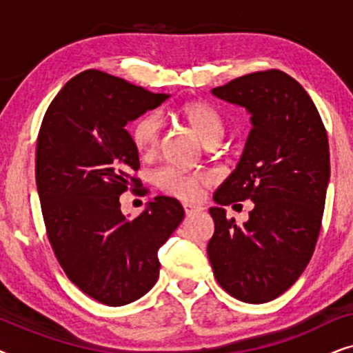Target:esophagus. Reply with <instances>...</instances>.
<instances>
[{
	"label": "esophagus",
	"mask_w": 353,
	"mask_h": 353,
	"mask_svg": "<svg viewBox=\"0 0 353 353\" xmlns=\"http://www.w3.org/2000/svg\"><path fill=\"white\" fill-rule=\"evenodd\" d=\"M183 209H185L186 215H191V214H194V212H197V210H202L201 207H197L194 204H188V202H185V204H183Z\"/></svg>",
	"instance_id": "obj_1"
}]
</instances>
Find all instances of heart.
I'll use <instances>...</instances> for the list:
<instances>
[{
    "mask_svg": "<svg viewBox=\"0 0 353 353\" xmlns=\"http://www.w3.org/2000/svg\"><path fill=\"white\" fill-rule=\"evenodd\" d=\"M175 117L185 123L207 148L216 146L225 137V122L212 105L202 101H191L175 110ZM130 137L137 151L144 157L156 156L161 144V125L154 115H143L133 123ZM156 185L168 196L181 201H197L202 190L210 185L207 173H186L165 167L156 173Z\"/></svg>",
    "mask_w": 353,
    "mask_h": 353,
    "instance_id": "1",
    "label": "heart"
}]
</instances>
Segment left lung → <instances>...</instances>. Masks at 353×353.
Segmentation results:
<instances>
[{
	"label": "left lung",
	"mask_w": 353,
	"mask_h": 353,
	"mask_svg": "<svg viewBox=\"0 0 353 353\" xmlns=\"http://www.w3.org/2000/svg\"><path fill=\"white\" fill-rule=\"evenodd\" d=\"M212 94L248 110L252 128L214 194L207 254L230 296L265 303L297 281L315 250L330 183L327 134L307 91L281 70L239 77ZM245 199L254 209L238 227L223 205Z\"/></svg>",
	"instance_id": "obj_1"
}]
</instances>
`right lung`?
Here are the masks:
<instances>
[{
    "label": "right lung",
    "instance_id": "add662e5",
    "mask_svg": "<svg viewBox=\"0 0 353 353\" xmlns=\"http://www.w3.org/2000/svg\"><path fill=\"white\" fill-rule=\"evenodd\" d=\"M170 98L101 70L67 81L43 119L35 176L46 233L67 278L86 296L120 307L159 278V248L185 219L173 197L157 196L137 219L120 194L138 186V151L127 123Z\"/></svg>",
    "mask_w": 353,
    "mask_h": 353
}]
</instances>
